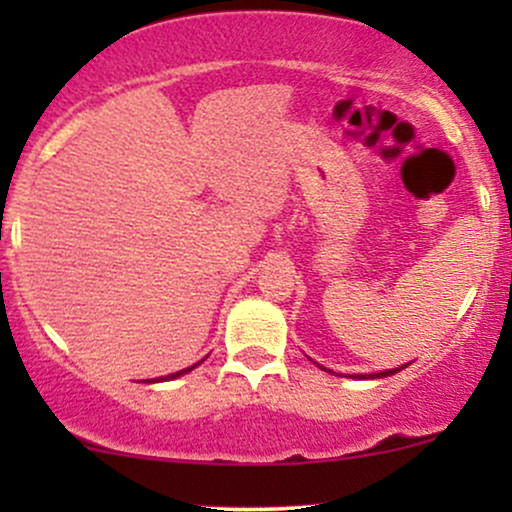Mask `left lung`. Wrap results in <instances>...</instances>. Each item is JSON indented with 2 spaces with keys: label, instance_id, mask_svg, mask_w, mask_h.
Wrapping results in <instances>:
<instances>
[{
  "label": "left lung",
  "instance_id": "obj_1",
  "mask_svg": "<svg viewBox=\"0 0 512 512\" xmlns=\"http://www.w3.org/2000/svg\"><path fill=\"white\" fill-rule=\"evenodd\" d=\"M409 366V363H407ZM407 366H399V368H392V370H380V373H370V375H349V378H356V380H373V378H387V375H395V373H399V370L402 368H407ZM322 368V366H320ZM322 370H327V368H322ZM327 373H332V370H327Z\"/></svg>",
  "mask_w": 512,
  "mask_h": 512
}]
</instances>
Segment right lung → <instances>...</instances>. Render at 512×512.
<instances>
[{
  "mask_svg": "<svg viewBox=\"0 0 512 512\" xmlns=\"http://www.w3.org/2000/svg\"><path fill=\"white\" fill-rule=\"evenodd\" d=\"M202 363V361H199ZM199 363H195V366H190V368H182V370H178V373H170V375H166V378H158V380H149V383H161V380H175V378H180V375H185V373H190V370H195Z\"/></svg>",
  "mask_w": 512,
  "mask_h": 512,
  "instance_id": "add662e5",
  "label": "right lung"
}]
</instances>
